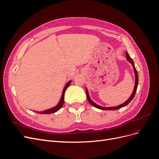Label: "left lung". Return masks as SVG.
Here are the masks:
<instances>
[{
    "instance_id": "8db88e82",
    "label": "left lung",
    "mask_w": 159,
    "mask_h": 159,
    "mask_svg": "<svg viewBox=\"0 0 159 159\" xmlns=\"http://www.w3.org/2000/svg\"><path fill=\"white\" fill-rule=\"evenodd\" d=\"M126 59L127 60L130 62L132 64V66L133 68V70H134V76H135V82H134V89L133 91V93L130 96V98L126 101L125 102H124L123 103L117 105V106H115V107H102V106H100V105L96 104L95 103H94L92 100L91 99L90 97H89V95L88 93V89L85 88L86 89V93H87V98H88V102H89V103H91V105H93V107L99 109H102V110H116V109H119L120 108H122L125 106H126L130 102H131V100L133 99V98L134 97V95H135V93L137 91V86H138V83H139V76H138V73H137V71L135 68V67H134V61H133V60L130 57L129 54L127 53V52H126Z\"/></svg>"
}]
</instances>
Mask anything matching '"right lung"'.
Returning <instances> with one entry per match:
<instances>
[{
    "instance_id": "obj_1",
    "label": "right lung",
    "mask_w": 159,
    "mask_h": 159,
    "mask_svg": "<svg viewBox=\"0 0 159 159\" xmlns=\"http://www.w3.org/2000/svg\"><path fill=\"white\" fill-rule=\"evenodd\" d=\"M71 82V80H70L68 83L66 84V85H65V87L64 88L63 91H62V93H61V98L60 99V102H58L55 107L48 109H46L44 111H33L36 112L38 113H40V114H50V113H56L57 111H59L62 105L64 104V93L66 90V89L69 87V85H70Z\"/></svg>"
}]
</instances>
